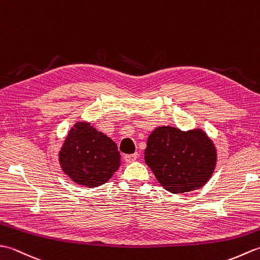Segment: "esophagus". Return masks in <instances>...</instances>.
<instances>
[{"mask_svg":"<svg viewBox=\"0 0 260 260\" xmlns=\"http://www.w3.org/2000/svg\"><path fill=\"white\" fill-rule=\"evenodd\" d=\"M136 158H137V153H135V154H127V155L124 156V159H125L127 163L134 162V161H136Z\"/></svg>","mask_w":260,"mask_h":260,"instance_id":"obj_1","label":"esophagus"}]
</instances>
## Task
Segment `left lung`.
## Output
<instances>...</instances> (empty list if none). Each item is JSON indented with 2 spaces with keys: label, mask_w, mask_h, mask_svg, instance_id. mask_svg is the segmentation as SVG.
<instances>
[{
  "label": "left lung",
  "mask_w": 260,
  "mask_h": 260,
  "mask_svg": "<svg viewBox=\"0 0 260 260\" xmlns=\"http://www.w3.org/2000/svg\"><path fill=\"white\" fill-rule=\"evenodd\" d=\"M145 163L165 190L179 193L199 190L208 183L217 165V147L202 128L181 131L156 127L148 135Z\"/></svg>",
  "instance_id": "8db88e82"
}]
</instances>
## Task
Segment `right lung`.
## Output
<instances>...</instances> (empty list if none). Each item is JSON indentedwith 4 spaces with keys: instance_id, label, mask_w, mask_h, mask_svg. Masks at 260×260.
<instances>
[{
    "instance_id": "1",
    "label": "right lung",
    "mask_w": 260,
    "mask_h": 260,
    "mask_svg": "<svg viewBox=\"0 0 260 260\" xmlns=\"http://www.w3.org/2000/svg\"><path fill=\"white\" fill-rule=\"evenodd\" d=\"M120 157L116 143L86 120L71 127L58 154L62 172L88 187L108 182L121 165Z\"/></svg>"
}]
</instances>
